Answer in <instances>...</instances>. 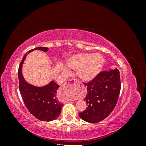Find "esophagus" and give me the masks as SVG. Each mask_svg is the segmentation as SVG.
Segmentation results:
<instances>
[{"mask_svg":"<svg viewBox=\"0 0 146 146\" xmlns=\"http://www.w3.org/2000/svg\"><path fill=\"white\" fill-rule=\"evenodd\" d=\"M79 85H80V83H79L78 80H76V79H72V80H68L65 84H64L63 85L61 86V90H62L64 92H66L71 89V88L73 86H78Z\"/></svg>","mask_w":146,"mask_h":146,"instance_id":"esophagus-1","label":"esophagus"}]
</instances>
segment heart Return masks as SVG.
I'll return each mask as SVG.
<instances>
[{"instance_id":"b5f03b06","label":"heart","mask_w":146,"mask_h":146,"mask_svg":"<svg viewBox=\"0 0 146 146\" xmlns=\"http://www.w3.org/2000/svg\"><path fill=\"white\" fill-rule=\"evenodd\" d=\"M104 64V57L99 54H79L71 56L67 61V65L70 69L79 70L78 77L85 82L93 80L101 71ZM63 72L66 74L69 73L68 70L64 68ZM73 98L72 96L68 98Z\"/></svg>"}]
</instances>
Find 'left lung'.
Masks as SVG:
<instances>
[{
	"label": "left lung",
	"mask_w": 146,
	"mask_h": 146,
	"mask_svg": "<svg viewBox=\"0 0 146 146\" xmlns=\"http://www.w3.org/2000/svg\"><path fill=\"white\" fill-rule=\"evenodd\" d=\"M88 93L84 100L88 107L79 113L80 117L88 122L97 123L108 117L115 107L121 90L120 74L117 69L100 72L88 83Z\"/></svg>",
	"instance_id": "obj_1"
}]
</instances>
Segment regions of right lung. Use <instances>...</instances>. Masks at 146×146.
Listing matches in <instances>:
<instances>
[{"mask_svg":"<svg viewBox=\"0 0 146 146\" xmlns=\"http://www.w3.org/2000/svg\"><path fill=\"white\" fill-rule=\"evenodd\" d=\"M35 50L47 52L48 48L36 47L28 51L24 55L18 69L19 91L25 107L30 113L39 120L49 122L54 121L60 116L63 106V104L60 103L56 98V91L60 86L54 81H51L41 87L33 86L25 80L22 73L26 56Z\"/></svg>","mask_w":146,"mask_h":146,"instance_id":"1","label":"right lung"}]
</instances>
